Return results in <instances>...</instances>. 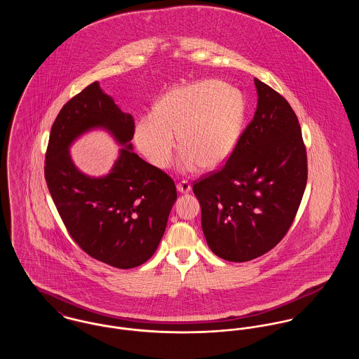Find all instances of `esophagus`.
<instances>
[{"label":"esophagus","instance_id":"34e87169","mask_svg":"<svg viewBox=\"0 0 359 359\" xmlns=\"http://www.w3.org/2000/svg\"><path fill=\"white\" fill-rule=\"evenodd\" d=\"M191 182L189 181H187V180H184V181H181L178 185H177V189H178V192H181V194H188V192H191Z\"/></svg>","mask_w":359,"mask_h":359}]
</instances>
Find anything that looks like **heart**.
Returning <instances> with one entry per match:
<instances>
[{
  "instance_id": "b5f03b06",
  "label": "heart",
  "mask_w": 359,
  "mask_h": 359,
  "mask_svg": "<svg viewBox=\"0 0 359 359\" xmlns=\"http://www.w3.org/2000/svg\"><path fill=\"white\" fill-rule=\"evenodd\" d=\"M243 117L245 102L238 91L219 80H202L164 94L154 113L140 120L135 141L154 167L165 168L178 134L184 167L211 170L232 154Z\"/></svg>"
}]
</instances>
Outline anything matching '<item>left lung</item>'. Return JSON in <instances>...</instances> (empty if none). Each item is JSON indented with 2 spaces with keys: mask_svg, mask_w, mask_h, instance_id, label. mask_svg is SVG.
I'll return each instance as SVG.
<instances>
[{
  "mask_svg": "<svg viewBox=\"0 0 359 359\" xmlns=\"http://www.w3.org/2000/svg\"><path fill=\"white\" fill-rule=\"evenodd\" d=\"M255 84L253 120L225 164L194 182L207 245L232 262L262 256L285 238L307 185V151L294 110L265 83Z\"/></svg>",
  "mask_w": 359,
  "mask_h": 359,
  "instance_id": "8db88e82",
  "label": "left lung"
}]
</instances>
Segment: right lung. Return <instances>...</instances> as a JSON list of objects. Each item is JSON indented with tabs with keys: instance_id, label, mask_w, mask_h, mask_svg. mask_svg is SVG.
<instances>
[{
	"instance_id": "right-lung-1",
	"label": "right lung",
	"mask_w": 359,
	"mask_h": 359,
	"mask_svg": "<svg viewBox=\"0 0 359 359\" xmlns=\"http://www.w3.org/2000/svg\"><path fill=\"white\" fill-rule=\"evenodd\" d=\"M94 126L107 128L125 145L103 179L80 173L69 144ZM135 123L95 81L63 104L52 124L44 175L72 239L88 256L120 269L154 256L177 199L172 178L131 149Z\"/></svg>"
}]
</instances>
